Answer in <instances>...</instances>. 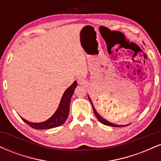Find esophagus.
I'll return each mask as SVG.
<instances>
[{
    "label": "esophagus",
    "mask_w": 161,
    "mask_h": 161,
    "mask_svg": "<svg viewBox=\"0 0 161 161\" xmlns=\"http://www.w3.org/2000/svg\"><path fill=\"white\" fill-rule=\"evenodd\" d=\"M78 83L79 85H85V84H86V81L84 79L79 78L78 79Z\"/></svg>",
    "instance_id": "34e87169"
}]
</instances>
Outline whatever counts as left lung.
<instances>
[{"label": "left lung", "instance_id": "left-lung-1", "mask_svg": "<svg viewBox=\"0 0 161 161\" xmlns=\"http://www.w3.org/2000/svg\"><path fill=\"white\" fill-rule=\"evenodd\" d=\"M88 100H89L90 102H91L92 108H93V110H94V113H95L96 117H97V119H98L100 123H102V124H104V125H109V126H113V127H122V126H125V125H129V124H127V125H117V124H114V123H110V122L108 121V120H107V119H105L104 118H103L102 116L100 115L97 112V110H96L95 108V107H94L93 103H92V100H91V98H90L89 96H88Z\"/></svg>", "mask_w": 161, "mask_h": 161}]
</instances>
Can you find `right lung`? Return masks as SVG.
<instances>
[{
	"label": "right lung",
	"mask_w": 161,
	"mask_h": 161,
	"mask_svg": "<svg viewBox=\"0 0 161 161\" xmlns=\"http://www.w3.org/2000/svg\"><path fill=\"white\" fill-rule=\"evenodd\" d=\"M76 86L77 82L75 81L64 92L57 110L53 114L52 116H51L46 121L42 122V123H32V122H29L26 120V119H23V117L21 118L25 123H26L28 125H30L32 128L36 129H48L55 128V127L60 126V125H63L66 122L68 115H69L70 101H71V97L73 95V92H74Z\"/></svg>",
	"instance_id": "right-lung-1"
}]
</instances>
